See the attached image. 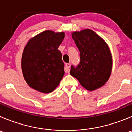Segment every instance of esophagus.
<instances>
[{
    "instance_id": "34e87169",
    "label": "esophagus",
    "mask_w": 132,
    "mask_h": 132,
    "mask_svg": "<svg viewBox=\"0 0 132 132\" xmlns=\"http://www.w3.org/2000/svg\"><path fill=\"white\" fill-rule=\"evenodd\" d=\"M70 66H71V64L70 63H67L65 65V72L66 73H68L70 72Z\"/></svg>"
}]
</instances>
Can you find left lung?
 <instances>
[{
  "mask_svg": "<svg viewBox=\"0 0 132 132\" xmlns=\"http://www.w3.org/2000/svg\"><path fill=\"white\" fill-rule=\"evenodd\" d=\"M72 38L80 52V63L71 66L70 74L88 91H94L107 82L112 61L108 45L90 29L75 32Z\"/></svg>",
  "mask_w": 132,
  "mask_h": 132,
  "instance_id": "1",
  "label": "left lung"
}]
</instances>
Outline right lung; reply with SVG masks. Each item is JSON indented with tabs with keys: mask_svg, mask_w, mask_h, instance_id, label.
I'll list each match as a JSON object with an SVG mask.
<instances>
[{
	"mask_svg": "<svg viewBox=\"0 0 132 132\" xmlns=\"http://www.w3.org/2000/svg\"><path fill=\"white\" fill-rule=\"evenodd\" d=\"M64 33L46 30L29 41L23 50L22 69L30 87L43 93H51L64 75V63L58 50Z\"/></svg>",
	"mask_w": 132,
	"mask_h": 132,
	"instance_id": "1",
	"label": "right lung"
}]
</instances>
